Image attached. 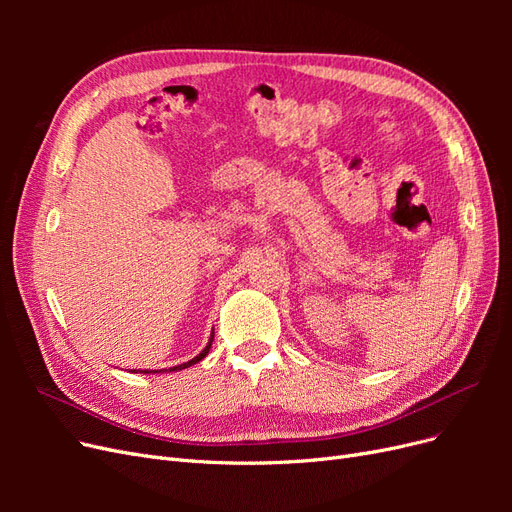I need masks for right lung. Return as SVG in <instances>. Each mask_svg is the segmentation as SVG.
<instances>
[{"label": "right lung", "mask_w": 512, "mask_h": 512, "mask_svg": "<svg viewBox=\"0 0 512 512\" xmlns=\"http://www.w3.org/2000/svg\"><path fill=\"white\" fill-rule=\"evenodd\" d=\"M211 342H213V335H211V339H209V344L205 346V350H203V352H200L198 356H194V359H192V361H188V363H181V365H177V367H170L168 371H179V369H185V367H190V365H196L198 361H203V359H205V356L209 354ZM162 371H166V369H162ZM143 374H158V371H156V369H153V371H143Z\"/></svg>", "instance_id": "1"}]
</instances>
